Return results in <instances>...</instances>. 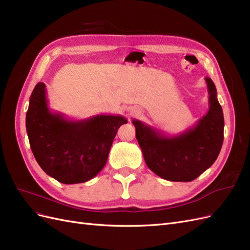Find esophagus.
<instances>
[{
	"label": "esophagus",
	"instance_id": "1",
	"mask_svg": "<svg viewBox=\"0 0 250 250\" xmlns=\"http://www.w3.org/2000/svg\"><path fill=\"white\" fill-rule=\"evenodd\" d=\"M131 115H132V116L138 115V110H132V111H131Z\"/></svg>",
	"mask_w": 250,
	"mask_h": 250
}]
</instances>
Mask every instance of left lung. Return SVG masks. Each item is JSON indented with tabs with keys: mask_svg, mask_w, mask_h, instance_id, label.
<instances>
[{
	"mask_svg": "<svg viewBox=\"0 0 250 250\" xmlns=\"http://www.w3.org/2000/svg\"><path fill=\"white\" fill-rule=\"evenodd\" d=\"M208 110L193 127L178 135L163 131L132 120L144 160L148 168L170 181H192L215 163L223 144L224 118L217 99V89L206 77Z\"/></svg>",
	"mask_w": 250,
	"mask_h": 250,
	"instance_id": "1",
	"label": "left lung"
}]
</instances>
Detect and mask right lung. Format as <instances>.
Wrapping results in <instances>:
<instances>
[{
    "label": "right lung",
    "instance_id": "1",
    "mask_svg": "<svg viewBox=\"0 0 250 250\" xmlns=\"http://www.w3.org/2000/svg\"><path fill=\"white\" fill-rule=\"evenodd\" d=\"M123 116L97 115L71 120L48 106L46 85L39 82L29 100L26 129L36 162L49 176L65 185L94 178L106 164Z\"/></svg>",
    "mask_w": 250,
    "mask_h": 250
}]
</instances>
